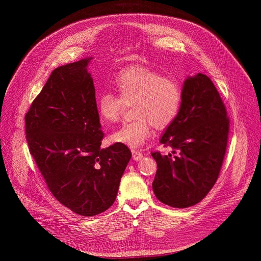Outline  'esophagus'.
I'll list each match as a JSON object with an SVG mask.
<instances>
[{
	"mask_svg": "<svg viewBox=\"0 0 261 261\" xmlns=\"http://www.w3.org/2000/svg\"><path fill=\"white\" fill-rule=\"evenodd\" d=\"M132 159L134 161H140L143 159V153L138 151V150H132Z\"/></svg>",
	"mask_w": 261,
	"mask_h": 261,
	"instance_id": "1",
	"label": "esophagus"
}]
</instances>
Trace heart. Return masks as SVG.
I'll use <instances>...</instances> for the list:
<instances>
[{
	"label": "heart",
	"instance_id": "b5f03b06",
	"mask_svg": "<svg viewBox=\"0 0 261 261\" xmlns=\"http://www.w3.org/2000/svg\"><path fill=\"white\" fill-rule=\"evenodd\" d=\"M112 92H103L97 98V113L103 125L119 120L125 105H133L135 120L113 131L109 142L142 148L156 129H166L180 113L183 91L180 82L144 65H133L117 74Z\"/></svg>",
	"mask_w": 261,
	"mask_h": 261
}]
</instances>
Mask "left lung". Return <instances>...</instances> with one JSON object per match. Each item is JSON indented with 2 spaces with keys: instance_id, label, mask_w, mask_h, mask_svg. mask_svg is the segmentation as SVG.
Listing matches in <instances>:
<instances>
[{
  "instance_id": "left-lung-1",
  "label": "left lung",
  "mask_w": 261,
  "mask_h": 261,
  "mask_svg": "<svg viewBox=\"0 0 261 261\" xmlns=\"http://www.w3.org/2000/svg\"><path fill=\"white\" fill-rule=\"evenodd\" d=\"M182 91L180 113L160 140L174 156L151 153L158 165L153 193L176 208L193 206L210 193L222 167L229 130L225 106L210 77H188Z\"/></svg>"
}]
</instances>
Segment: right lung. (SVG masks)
Here are the masks:
<instances>
[{
    "label": "right lung",
    "mask_w": 261,
    "mask_h": 261,
    "mask_svg": "<svg viewBox=\"0 0 261 261\" xmlns=\"http://www.w3.org/2000/svg\"><path fill=\"white\" fill-rule=\"evenodd\" d=\"M92 58L59 66L25 115V134L45 183L65 207L85 217L112 206L131 159L128 147L101 149Z\"/></svg>",
    "instance_id": "add662e5"
}]
</instances>
